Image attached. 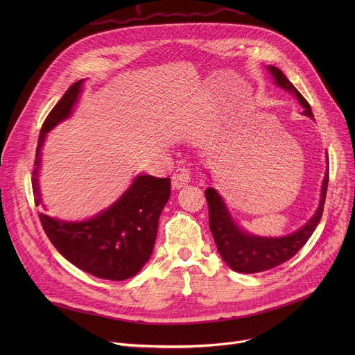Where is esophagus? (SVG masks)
Masks as SVG:
<instances>
[{
	"label": "esophagus",
	"mask_w": 355,
	"mask_h": 355,
	"mask_svg": "<svg viewBox=\"0 0 355 355\" xmlns=\"http://www.w3.org/2000/svg\"><path fill=\"white\" fill-rule=\"evenodd\" d=\"M191 181V175L189 171L187 168H181L178 171H175L171 177V185L174 189H181L184 187H187Z\"/></svg>",
	"instance_id": "1"
}]
</instances>
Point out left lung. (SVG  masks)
Returning <instances> with one entry per match:
<instances>
[{
	"label": "left lung",
	"instance_id": "left-lung-1",
	"mask_svg": "<svg viewBox=\"0 0 355 355\" xmlns=\"http://www.w3.org/2000/svg\"><path fill=\"white\" fill-rule=\"evenodd\" d=\"M274 84L293 95L297 103L303 107V116H308L312 121L313 112L308 101L300 95V92L293 87V84L286 78V76L274 66H267ZM326 171L320 188L319 205L312 218L300 226L293 233L279 237L257 236L244 230L232 216L225 199L215 188H207L205 196L209 207V229L215 239L219 254L223 261L236 272L254 274L271 270L281 266L282 263L292 259L296 252L305 245L312 233L315 232L318 223L323 215V207L326 199V191L329 184V159L326 156ZM209 178L211 174L208 173Z\"/></svg>",
	"mask_w": 355,
	"mask_h": 355
}]
</instances>
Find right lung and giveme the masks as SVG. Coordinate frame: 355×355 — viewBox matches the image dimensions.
Instances as JSON below:
<instances>
[{
    "instance_id": "1",
    "label": "right lung",
    "mask_w": 355,
    "mask_h": 355,
    "mask_svg": "<svg viewBox=\"0 0 355 355\" xmlns=\"http://www.w3.org/2000/svg\"><path fill=\"white\" fill-rule=\"evenodd\" d=\"M84 81L66 91L40 129L32 177L36 207L42 204L39 173L46 136L73 115ZM170 188V178L137 174L112 205L88 219L62 220L43 212L39 219L49 240L73 266L96 278L123 281L135 277L148 261Z\"/></svg>"
}]
</instances>
